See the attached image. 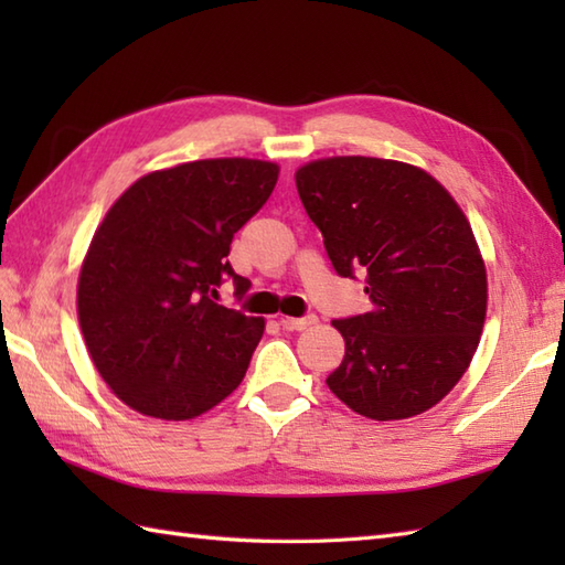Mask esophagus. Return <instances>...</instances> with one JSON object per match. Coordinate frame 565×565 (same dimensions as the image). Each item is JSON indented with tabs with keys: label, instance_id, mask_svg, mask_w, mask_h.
<instances>
[{
	"label": "esophagus",
	"instance_id": "34e87169",
	"mask_svg": "<svg viewBox=\"0 0 565 565\" xmlns=\"http://www.w3.org/2000/svg\"><path fill=\"white\" fill-rule=\"evenodd\" d=\"M316 322H318L316 316H306V318H281V326H284L286 330H308V328H313Z\"/></svg>",
	"mask_w": 565,
	"mask_h": 565
}]
</instances>
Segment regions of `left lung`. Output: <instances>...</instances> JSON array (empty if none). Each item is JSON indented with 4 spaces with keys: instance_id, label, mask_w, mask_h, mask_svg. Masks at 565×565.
Wrapping results in <instances>:
<instances>
[{
    "instance_id": "1",
    "label": "left lung",
    "mask_w": 565,
    "mask_h": 565,
    "mask_svg": "<svg viewBox=\"0 0 565 565\" xmlns=\"http://www.w3.org/2000/svg\"><path fill=\"white\" fill-rule=\"evenodd\" d=\"M308 218L340 276H366L371 310L332 320L344 340L330 391L379 423L435 407L481 342L488 276L459 203L415 164L362 154L296 170Z\"/></svg>"
}]
</instances>
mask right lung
<instances>
[{
  "instance_id": "obj_1",
  "label": "right lung",
  "mask_w": 565,
  "mask_h": 565,
  "mask_svg": "<svg viewBox=\"0 0 565 565\" xmlns=\"http://www.w3.org/2000/svg\"><path fill=\"white\" fill-rule=\"evenodd\" d=\"M279 164L213 158L130 184L94 233L77 281L84 344L118 401L158 419H194L245 379L264 318L218 306L233 235L276 186Z\"/></svg>"
}]
</instances>
